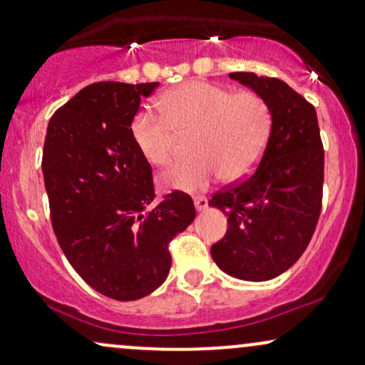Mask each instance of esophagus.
<instances>
[{
    "instance_id": "34e87169",
    "label": "esophagus",
    "mask_w": 365,
    "mask_h": 365,
    "mask_svg": "<svg viewBox=\"0 0 365 365\" xmlns=\"http://www.w3.org/2000/svg\"><path fill=\"white\" fill-rule=\"evenodd\" d=\"M194 202H195L197 211H204V209H207V199H206V197H202V195L195 197Z\"/></svg>"
}]
</instances>
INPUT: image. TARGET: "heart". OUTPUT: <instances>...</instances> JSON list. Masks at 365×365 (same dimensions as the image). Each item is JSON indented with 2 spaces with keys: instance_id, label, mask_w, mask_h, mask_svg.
I'll return each instance as SVG.
<instances>
[{
  "instance_id": "obj_1",
  "label": "heart",
  "mask_w": 365,
  "mask_h": 365,
  "mask_svg": "<svg viewBox=\"0 0 365 365\" xmlns=\"http://www.w3.org/2000/svg\"><path fill=\"white\" fill-rule=\"evenodd\" d=\"M161 115L142 110L132 121V139L142 158L166 165L178 139H187L188 159L158 177L165 190L194 192L221 175L245 178L261 161L271 135L269 104L254 91L233 92L206 82H188L159 99Z\"/></svg>"
}]
</instances>
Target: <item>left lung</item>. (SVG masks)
<instances>
[{
	"mask_svg": "<svg viewBox=\"0 0 365 365\" xmlns=\"http://www.w3.org/2000/svg\"><path fill=\"white\" fill-rule=\"evenodd\" d=\"M269 104L271 135L252 177L217 192L209 206L228 216L226 235L211 247L221 271L267 282L299 261L322 202L324 150L316 110L279 78L230 73Z\"/></svg>",
	"mask_w": 365,
	"mask_h": 365,
	"instance_id": "obj_1",
	"label": "left lung"
}]
</instances>
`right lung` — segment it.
I'll return each mask as SVG.
<instances>
[{"mask_svg": "<svg viewBox=\"0 0 365 365\" xmlns=\"http://www.w3.org/2000/svg\"><path fill=\"white\" fill-rule=\"evenodd\" d=\"M159 82H98L49 120L44 187L63 254L96 292L137 300L165 283L168 244L194 221L190 195L154 202L153 170L132 139L140 99Z\"/></svg>", "mask_w": 365, "mask_h": 365, "instance_id": "add662e5", "label": "right lung"}]
</instances>
